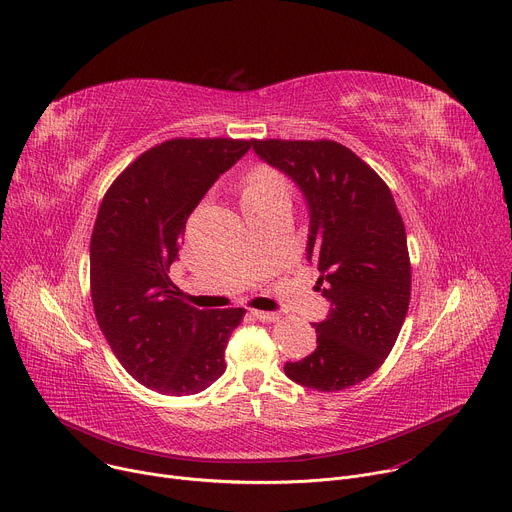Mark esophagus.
<instances>
[{"mask_svg": "<svg viewBox=\"0 0 512 512\" xmlns=\"http://www.w3.org/2000/svg\"><path fill=\"white\" fill-rule=\"evenodd\" d=\"M252 315L260 321H266V323H272L278 319V313H272V311H252Z\"/></svg>", "mask_w": 512, "mask_h": 512, "instance_id": "34e87169", "label": "esophagus"}]
</instances>
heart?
<instances>
[{
    "label": "heart",
    "instance_id": "1",
    "mask_svg": "<svg viewBox=\"0 0 512 512\" xmlns=\"http://www.w3.org/2000/svg\"><path fill=\"white\" fill-rule=\"evenodd\" d=\"M280 191L287 193L285 181H282L276 173H272V170H268V168H258L248 179V185L244 189V201L254 199V197H264L270 193H280Z\"/></svg>",
    "mask_w": 512,
    "mask_h": 512
}]
</instances>
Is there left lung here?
<instances>
[{
  "label": "left lung",
  "mask_w": 512,
  "mask_h": 512,
  "mask_svg": "<svg viewBox=\"0 0 512 512\" xmlns=\"http://www.w3.org/2000/svg\"><path fill=\"white\" fill-rule=\"evenodd\" d=\"M260 160L285 173L309 209L307 260L331 303L315 323L317 348L285 374L337 392L374 374L390 354L411 299L405 223L386 183L331 140H252Z\"/></svg>",
  "instance_id": "8db88e82"
}]
</instances>
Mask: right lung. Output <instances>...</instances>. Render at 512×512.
Listing matches in <instances>:
<instances>
[{
    "label": "right lung",
    "instance_id": "right-lung-1",
    "mask_svg": "<svg viewBox=\"0 0 512 512\" xmlns=\"http://www.w3.org/2000/svg\"><path fill=\"white\" fill-rule=\"evenodd\" d=\"M252 142L175 138L138 156L105 193L91 236V299L120 364L168 396L205 390L244 309H195L168 278L187 217Z\"/></svg>",
    "mask_w": 512,
    "mask_h": 512
}]
</instances>
